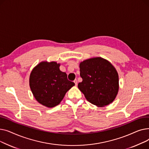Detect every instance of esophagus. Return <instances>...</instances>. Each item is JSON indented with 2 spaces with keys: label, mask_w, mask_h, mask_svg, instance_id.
<instances>
[{
  "label": "esophagus",
  "mask_w": 149,
  "mask_h": 149,
  "mask_svg": "<svg viewBox=\"0 0 149 149\" xmlns=\"http://www.w3.org/2000/svg\"><path fill=\"white\" fill-rule=\"evenodd\" d=\"M74 83H75V86H77V80H75L74 81Z\"/></svg>",
  "instance_id": "34e87169"
}]
</instances>
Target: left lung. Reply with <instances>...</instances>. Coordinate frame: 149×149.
<instances>
[{
	"label": "left lung",
	"mask_w": 149,
	"mask_h": 149,
	"mask_svg": "<svg viewBox=\"0 0 149 149\" xmlns=\"http://www.w3.org/2000/svg\"><path fill=\"white\" fill-rule=\"evenodd\" d=\"M80 77L83 81L78 88L85 98L98 107H104L115 100L119 89L118 74L107 60L95 57L80 63Z\"/></svg>",
	"instance_id": "left-lung-1"
}]
</instances>
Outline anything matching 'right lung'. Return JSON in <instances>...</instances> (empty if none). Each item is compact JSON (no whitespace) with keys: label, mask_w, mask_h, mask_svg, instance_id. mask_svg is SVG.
I'll use <instances>...</instances> for the list:
<instances>
[{"label":"right lung","mask_w":149,"mask_h":149,"mask_svg":"<svg viewBox=\"0 0 149 149\" xmlns=\"http://www.w3.org/2000/svg\"><path fill=\"white\" fill-rule=\"evenodd\" d=\"M56 62L42 61L31 72L29 86L39 103L48 107L57 106L66 93L75 85L68 80L67 74L60 70Z\"/></svg>","instance_id":"add662e5"}]
</instances>
